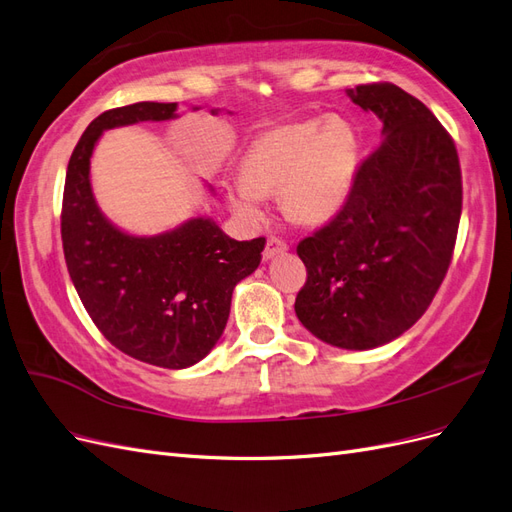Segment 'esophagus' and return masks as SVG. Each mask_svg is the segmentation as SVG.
<instances>
[{
  "label": "esophagus",
  "instance_id": "esophagus-1",
  "mask_svg": "<svg viewBox=\"0 0 512 512\" xmlns=\"http://www.w3.org/2000/svg\"><path fill=\"white\" fill-rule=\"evenodd\" d=\"M288 250V243L282 239V237H277V235H271L269 239H267V245H265V252H262V256H265V260H269V258H275V256H280V254H284Z\"/></svg>",
  "mask_w": 512,
  "mask_h": 512
}]
</instances>
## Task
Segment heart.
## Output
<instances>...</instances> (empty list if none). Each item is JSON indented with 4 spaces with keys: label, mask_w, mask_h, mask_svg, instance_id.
Instances as JSON below:
<instances>
[{
    "label": "heart",
    "mask_w": 512,
    "mask_h": 512,
    "mask_svg": "<svg viewBox=\"0 0 512 512\" xmlns=\"http://www.w3.org/2000/svg\"><path fill=\"white\" fill-rule=\"evenodd\" d=\"M359 170V136L346 119L314 117L262 132L228 188V205L258 220L262 198L280 194L292 222L322 226L344 209Z\"/></svg>",
    "instance_id": "obj_1"
}]
</instances>
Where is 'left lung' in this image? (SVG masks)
Instances as JSON below:
<instances>
[{"label":"left lung","mask_w":512,"mask_h":512,"mask_svg":"<svg viewBox=\"0 0 512 512\" xmlns=\"http://www.w3.org/2000/svg\"><path fill=\"white\" fill-rule=\"evenodd\" d=\"M382 119V143L356 170L344 209L297 245L307 280L294 312L322 342L382 346L421 318L451 267L461 166L451 134L393 83L346 89Z\"/></svg>","instance_id":"1"}]
</instances>
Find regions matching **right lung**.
Masks as SVG:
<instances>
[{
    "mask_svg": "<svg viewBox=\"0 0 512 512\" xmlns=\"http://www.w3.org/2000/svg\"><path fill=\"white\" fill-rule=\"evenodd\" d=\"M175 102L104 111L76 143L61 203V243L72 284L100 333L123 354L166 369L198 363L218 342L232 290L260 265L265 237L235 241L196 218L158 237H130L100 213L89 158L102 130L175 117Z\"/></svg>",
    "mask_w": 512,
    "mask_h": 512,
    "instance_id": "1",
    "label": "right lung"
}]
</instances>
